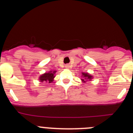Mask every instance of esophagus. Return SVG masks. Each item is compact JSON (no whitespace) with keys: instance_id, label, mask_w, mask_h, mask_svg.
Segmentation results:
<instances>
[{"instance_id":"1","label":"esophagus","mask_w":133,"mask_h":133,"mask_svg":"<svg viewBox=\"0 0 133 133\" xmlns=\"http://www.w3.org/2000/svg\"><path fill=\"white\" fill-rule=\"evenodd\" d=\"M69 67H70V65H69V64H66L65 68H69Z\"/></svg>"}]
</instances>
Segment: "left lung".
<instances>
[{
	"mask_svg": "<svg viewBox=\"0 0 133 133\" xmlns=\"http://www.w3.org/2000/svg\"><path fill=\"white\" fill-rule=\"evenodd\" d=\"M82 74H83V76L84 77L83 78H84V79H82V81H83L84 83H85L86 82V81H84V80H90L92 77L91 75H90L88 73H84V72H83Z\"/></svg>",
	"mask_w": 133,
	"mask_h": 133,
	"instance_id": "8db88e82",
	"label": "left lung"
}]
</instances>
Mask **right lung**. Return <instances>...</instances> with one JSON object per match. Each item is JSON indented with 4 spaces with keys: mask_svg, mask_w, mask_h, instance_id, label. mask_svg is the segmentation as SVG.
<instances>
[{
    "mask_svg": "<svg viewBox=\"0 0 133 133\" xmlns=\"http://www.w3.org/2000/svg\"><path fill=\"white\" fill-rule=\"evenodd\" d=\"M56 71H50L49 72H46L43 74L39 77V80L41 82H46V83H50L53 81L54 78H55V74Z\"/></svg>",
    "mask_w": 133,
    "mask_h": 133,
    "instance_id": "right-lung-1",
    "label": "right lung"
}]
</instances>
